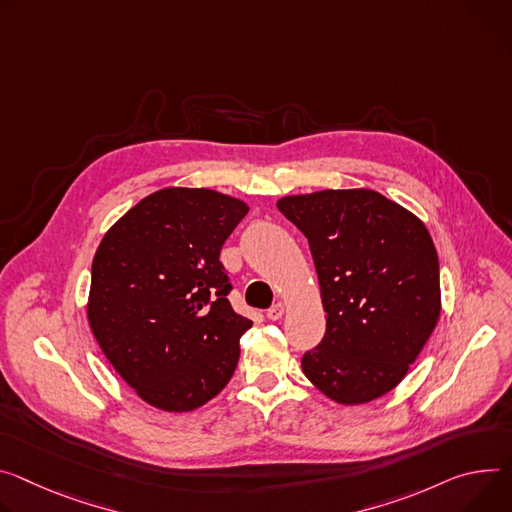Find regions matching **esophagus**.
Here are the masks:
<instances>
[{
    "instance_id": "34e87169",
    "label": "esophagus",
    "mask_w": 512,
    "mask_h": 512,
    "mask_svg": "<svg viewBox=\"0 0 512 512\" xmlns=\"http://www.w3.org/2000/svg\"><path fill=\"white\" fill-rule=\"evenodd\" d=\"M284 312H286V306H284L282 302H277V304H273V306L267 310V318H269V320H280V318L284 316Z\"/></svg>"
}]
</instances>
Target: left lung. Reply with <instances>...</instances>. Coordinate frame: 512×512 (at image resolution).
I'll use <instances>...</instances> for the list:
<instances>
[{"label": "left lung", "mask_w": 512, "mask_h": 512, "mask_svg": "<svg viewBox=\"0 0 512 512\" xmlns=\"http://www.w3.org/2000/svg\"><path fill=\"white\" fill-rule=\"evenodd\" d=\"M280 212L308 239L327 333L304 376L339 404L396 388L441 314L439 257L427 226L371 190L286 196Z\"/></svg>", "instance_id": "1"}]
</instances>
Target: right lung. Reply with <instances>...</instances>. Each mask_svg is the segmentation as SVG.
<instances>
[{
  "label": "right lung",
  "instance_id": "obj_1",
  "mask_svg": "<svg viewBox=\"0 0 512 512\" xmlns=\"http://www.w3.org/2000/svg\"><path fill=\"white\" fill-rule=\"evenodd\" d=\"M249 206L204 188H165L102 239L87 318L104 355L151 406L188 412L235 374L251 320L228 302L220 249Z\"/></svg>",
  "mask_w": 512,
  "mask_h": 512
}]
</instances>
